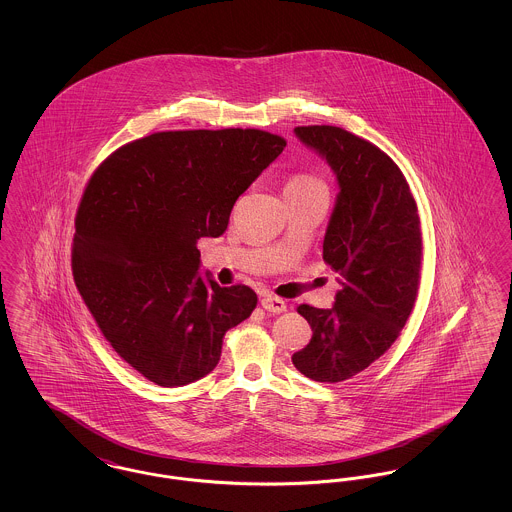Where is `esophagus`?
I'll list each match as a JSON object with an SVG mask.
<instances>
[{
  "label": "esophagus",
  "instance_id": "esophagus-1",
  "mask_svg": "<svg viewBox=\"0 0 512 512\" xmlns=\"http://www.w3.org/2000/svg\"><path fill=\"white\" fill-rule=\"evenodd\" d=\"M261 305H263L265 311L274 313V315H280V313H286V311H288L286 301L280 299V297H274V295H265V297L261 299Z\"/></svg>",
  "mask_w": 512,
  "mask_h": 512
}]
</instances>
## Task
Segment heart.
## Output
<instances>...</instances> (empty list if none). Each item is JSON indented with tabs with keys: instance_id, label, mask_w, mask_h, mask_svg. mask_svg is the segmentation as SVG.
Instances as JSON below:
<instances>
[{
	"instance_id": "1",
	"label": "heart",
	"mask_w": 512,
	"mask_h": 512,
	"mask_svg": "<svg viewBox=\"0 0 512 512\" xmlns=\"http://www.w3.org/2000/svg\"><path fill=\"white\" fill-rule=\"evenodd\" d=\"M322 182L311 176V174H305V172H299V174H293L290 176V180L286 182V190L284 194H292V192H305V190H313V188H320Z\"/></svg>"
}]
</instances>
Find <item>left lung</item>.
<instances>
[{
    "instance_id": "1",
    "label": "left lung",
    "mask_w": 512,
    "mask_h": 512,
    "mask_svg": "<svg viewBox=\"0 0 512 512\" xmlns=\"http://www.w3.org/2000/svg\"><path fill=\"white\" fill-rule=\"evenodd\" d=\"M293 132L338 178L322 259L340 274L341 290L332 309L297 307L313 338L292 361L307 378L336 384L380 359L411 317L422 268L420 219L403 172L380 147L340 126Z\"/></svg>"
}]
</instances>
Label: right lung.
<instances>
[{"label":"right lung","instance_id":"1","mask_svg":"<svg viewBox=\"0 0 512 512\" xmlns=\"http://www.w3.org/2000/svg\"><path fill=\"white\" fill-rule=\"evenodd\" d=\"M255 128L155 132L113 151L74 219L73 276L101 334L149 382L209 374L224 334L257 307L244 284L201 278L199 238H219L236 199L284 151Z\"/></svg>","mask_w":512,"mask_h":512}]
</instances>
